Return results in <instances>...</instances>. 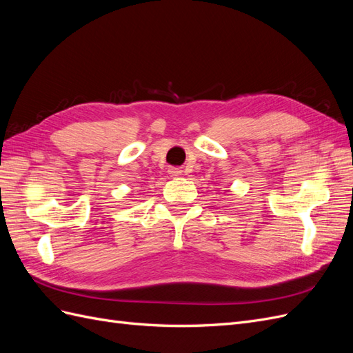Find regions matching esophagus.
Here are the masks:
<instances>
[{
	"mask_svg": "<svg viewBox=\"0 0 353 353\" xmlns=\"http://www.w3.org/2000/svg\"><path fill=\"white\" fill-rule=\"evenodd\" d=\"M169 172H170V175H172V176H178V175L183 174V170L178 169V168H172V169H169Z\"/></svg>",
	"mask_w": 353,
	"mask_h": 353,
	"instance_id": "1",
	"label": "esophagus"
}]
</instances>
